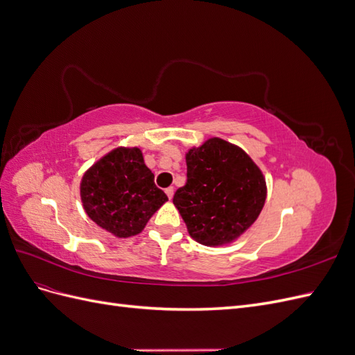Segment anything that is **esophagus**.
<instances>
[{"label":"esophagus","mask_w":355,"mask_h":355,"mask_svg":"<svg viewBox=\"0 0 355 355\" xmlns=\"http://www.w3.org/2000/svg\"><path fill=\"white\" fill-rule=\"evenodd\" d=\"M166 194H167L168 200L173 198V194H175V189H173V187H168V188H166Z\"/></svg>","instance_id":"1"}]
</instances>
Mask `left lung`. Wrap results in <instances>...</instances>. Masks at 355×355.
I'll return each instance as SVG.
<instances>
[{
    "instance_id": "8db88e82",
    "label": "left lung",
    "mask_w": 355,
    "mask_h": 355,
    "mask_svg": "<svg viewBox=\"0 0 355 355\" xmlns=\"http://www.w3.org/2000/svg\"><path fill=\"white\" fill-rule=\"evenodd\" d=\"M266 198L261 168L241 148L211 137L187 153V184L173 204L192 239L222 245L239 239L259 216Z\"/></svg>"
}]
</instances>
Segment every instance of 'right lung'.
<instances>
[{"instance_id": "1", "label": "right lung", "mask_w": 355, "mask_h": 355, "mask_svg": "<svg viewBox=\"0 0 355 355\" xmlns=\"http://www.w3.org/2000/svg\"><path fill=\"white\" fill-rule=\"evenodd\" d=\"M80 192L89 218L120 239L141 232L168 200L139 148H116L101 158L84 173Z\"/></svg>"}]
</instances>
